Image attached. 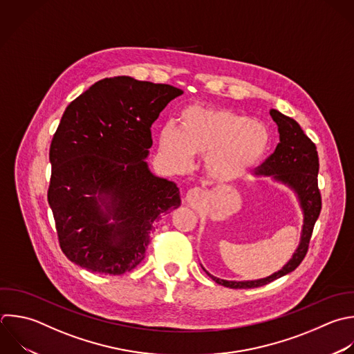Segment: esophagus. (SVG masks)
I'll use <instances>...</instances> for the list:
<instances>
[{"instance_id": "esophagus-1", "label": "esophagus", "mask_w": 354, "mask_h": 354, "mask_svg": "<svg viewBox=\"0 0 354 354\" xmlns=\"http://www.w3.org/2000/svg\"><path fill=\"white\" fill-rule=\"evenodd\" d=\"M203 198H205V194H203V191H202L201 188H191V189H188V192L185 194V202L189 203V205H192V206L201 205L202 201H203Z\"/></svg>"}]
</instances>
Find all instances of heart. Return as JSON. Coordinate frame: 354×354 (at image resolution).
Returning <instances> with one entry per match:
<instances>
[{"instance_id":"heart-1","label":"heart","mask_w":354,"mask_h":354,"mask_svg":"<svg viewBox=\"0 0 354 354\" xmlns=\"http://www.w3.org/2000/svg\"><path fill=\"white\" fill-rule=\"evenodd\" d=\"M158 144L174 169H185L192 158H206V169L213 178L231 181L263 159L268 137L249 116L192 106L180 113L177 129L173 124L160 129Z\"/></svg>"}]
</instances>
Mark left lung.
Segmentation results:
<instances>
[{
    "label": "left lung",
    "instance_id": "obj_1",
    "mask_svg": "<svg viewBox=\"0 0 354 354\" xmlns=\"http://www.w3.org/2000/svg\"><path fill=\"white\" fill-rule=\"evenodd\" d=\"M270 115L278 126L279 142L275 151L256 169L254 173L260 176H274L275 180L282 181L295 189L304 213L301 239L299 248L296 249L292 259L286 263V266L267 278L236 282L216 278L206 271V274L214 282L232 289L263 286L293 271L303 261L308 250L314 224L321 212V192L317 180L319 163L315 144L304 134L299 123L292 118L285 116L275 109H271Z\"/></svg>",
    "mask_w": 354,
    "mask_h": 354
}]
</instances>
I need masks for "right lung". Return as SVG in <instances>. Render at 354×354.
Returning a JSON list of instances; mask_svg holds the SVG:
<instances>
[{
  "mask_svg": "<svg viewBox=\"0 0 354 354\" xmlns=\"http://www.w3.org/2000/svg\"><path fill=\"white\" fill-rule=\"evenodd\" d=\"M181 94L169 84L118 76L68 105L50 147L48 203L71 261L105 275L131 271L159 220L181 205L177 185L153 176L145 162L151 126Z\"/></svg>",
  "mask_w": 354,
  "mask_h": 354,
  "instance_id": "add662e5",
  "label": "right lung"
}]
</instances>
